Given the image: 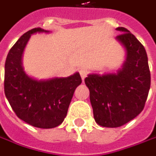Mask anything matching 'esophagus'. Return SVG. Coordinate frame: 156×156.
Returning <instances> with one entry per match:
<instances>
[{"mask_svg":"<svg viewBox=\"0 0 156 156\" xmlns=\"http://www.w3.org/2000/svg\"><path fill=\"white\" fill-rule=\"evenodd\" d=\"M80 74H81L82 80L84 81L85 77H86L87 74H88V70H87V69H81V70H80Z\"/></svg>","mask_w":156,"mask_h":156,"instance_id":"esophagus-1","label":"esophagus"}]
</instances>
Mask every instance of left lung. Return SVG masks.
Wrapping results in <instances>:
<instances>
[{"label": "left lung", "instance_id": "obj_1", "mask_svg": "<svg viewBox=\"0 0 156 156\" xmlns=\"http://www.w3.org/2000/svg\"><path fill=\"white\" fill-rule=\"evenodd\" d=\"M116 40L126 52L122 68L116 73H90L84 82L90 90V99L96 122L116 128L129 122L144 109L150 89V71L144 46L129 30Z\"/></svg>", "mask_w": 156, "mask_h": 156}]
</instances>
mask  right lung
<instances>
[{
	"mask_svg": "<svg viewBox=\"0 0 156 156\" xmlns=\"http://www.w3.org/2000/svg\"><path fill=\"white\" fill-rule=\"evenodd\" d=\"M50 33L34 28L24 34L8 53L4 73L5 96L17 116L27 123L41 129L60 125L75 89L82 83L80 73L68 77L38 80L25 72L22 58L32 34Z\"/></svg>",
	"mask_w": 156,
	"mask_h": 156,
	"instance_id": "obj_1",
	"label": "right lung"
}]
</instances>
